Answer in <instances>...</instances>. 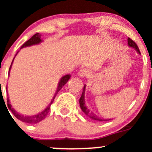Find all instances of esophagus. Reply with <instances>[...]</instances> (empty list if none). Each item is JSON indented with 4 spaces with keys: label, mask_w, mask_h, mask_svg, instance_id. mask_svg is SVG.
I'll return each instance as SVG.
<instances>
[{
    "label": "esophagus",
    "mask_w": 152,
    "mask_h": 152,
    "mask_svg": "<svg viewBox=\"0 0 152 152\" xmlns=\"http://www.w3.org/2000/svg\"><path fill=\"white\" fill-rule=\"evenodd\" d=\"M88 71L87 70H85V69H82V70H79V76H80L81 78L85 77V76H88Z\"/></svg>",
    "instance_id": "obj_1"
}]
</instances>
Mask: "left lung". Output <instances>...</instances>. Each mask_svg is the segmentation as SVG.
<instances>
[{
	"label": "left lung",
	"mask_w": 152,
	"mask_h": 152,
	"mask_svg": "<svg viewBox=\"0 0 152 152\" xmlns=\"http://www.w3.org/2000/svg\"><path fill=\"white\" fill-rule=\"evenodd\" d=\"M128 46L129 48H132L135 50L137 52V53H139L140 55V50L138 48L137 45H136L134 41H132V39L128 38ZM85 88H86V85H84V88H83V91H82V96H81L80 99H79V104H80V107L82 109V111L85 113V115L87 117H89L90 119L93 120H96V121H108V120H111L113 119H103L101 118V117H98L97 115H96L95 113H93L91 110L88 108L86 105H85Z\"/></svg>",
	"instance_id": "obj_1"
}]
</instances>
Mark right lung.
I'll use <instances>...</instances> for the list:
<instances>
[{"instance_id": "add662e5", "label": "right lung", "mask_w": 152, "mask_h": 152, "mask_svg": "<svg viewBox=\"0 0 152 152\" xmlns=\"http://www.w3.org/2000/svg\"><path fill=\"white\" fill-rule=\"evenodd\" d=\"M41 36H42V35H40L39 33L35 34V35H34L32 38H30V39H29L27 42H26L23 45H22L21 48H20V49H22V48H26V47H30V46H32V45H39V44H41L42 42H43V40H42V39H41ZM18 53H16V55L18 54ZM16 55H15V56H16ZM14 58H13L11 66H10V70H9V74H10V70H11V67H12V65ZM70 75L67 74V75H64V76H63L60 79L59 82H58V86H57L56 91V93H55V94H54L53 97V99H51V102H50V104L47 106L46 108L44 109L42 111L36 113V114H34V115H31V116L23 115V114H21V113H18L17 110H15L12 107V104H11V103H10V99H9V97H8V99H7V106H8L9 110H11L12 113H13V115H14L15 117L18 119V120H20V121L23 122V123H30V124H36V123L42 121L44 119H45V117H46L47 115H48V113H49L50 109V105L52 104V103L53 102L54 99H55L56 94H58V91H59L60 90L63 88V86H64V85L67 83V81L70 79ZM7 110H8V109H7Z\"/></svg>"}]
</instances>
